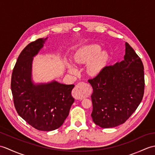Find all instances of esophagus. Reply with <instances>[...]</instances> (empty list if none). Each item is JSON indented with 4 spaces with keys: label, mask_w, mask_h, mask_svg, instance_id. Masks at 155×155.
Segmentation results:
<instances>
[{
    "label": "esophagus",
    "mask_w": 155,
    "mask_h": 155,
    "mask_svg": "<svg viewBox=\"0 0 155 155\" xmlns=\"http://www.w3.org/2000/svg\"><path fill=\"white\" fill-rule=\"evenodd\" d=\"M82 92H83V87L81 83H78L76 85L73 91V96L75 99L81 100L82 98Z\"/></svg>",
    "instance_id": "34e87169"
}]
</instances>
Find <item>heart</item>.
I'll list each match as a JSON object with an SVG mask.
<instances>
[{"instance_id":"b5f03b06","label":"heart","mask_w":155,"mask_h":155,"mask_svg":"<svg viewBox=\"0 0 155 155\" xmlns=\"http://www.w3.org/2000/svg\"><path fill=\"white\" fill-rule=\"evenodd\" d=\"M101 48L98 45L92 44L84 46L75 53L73 61L75 63L81 64L88 63V73L96 76L101 72L106 66L108 61V54L105 51H100ZM67 66L71 73H73L76 71L75 67L73 64L67 63Z\"/></svg>"}]
</instances>
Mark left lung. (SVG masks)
I'll list each match as a JSON object with an SVG mask.
<instances>
[{"label":"left lung","mask_w":155,"mask_h":155,"mask_svg":"<svg viewBox=\"0 0 155 155\" xmlns=\"http://www.w3.org/2000/svg\"><path fill=\"white\" fill-rule=\"evenodd\" d=\"M88 82L93 88V121L102 128L118 126L129 119L143 99L145 88L143 63L125 42L124 59L105 67Z\"/></svg>","instance_id":"8db88e82"}]
</instances>
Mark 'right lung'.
<instances>
[{
  "label": "right lung",
  "mask_w": 155,
  "mask_h": 155,
  "mask_svg": "<svg viewBox=\"0 0 155 155\" xmlns=\"http://www.w3.org/2000/svg\"><path fill=\"white\" fill-rule=\"evenodd\" d=\"M48 38L31 42L22 50L11 78L14 104L18 114L31 126L44 131L60 127L74 101L71 95L74 84L66 85L55 81L34 83L32 80L34 57Z\"/></svg>",
  "instance_id": "right-lung-1"
}]
</instances>
